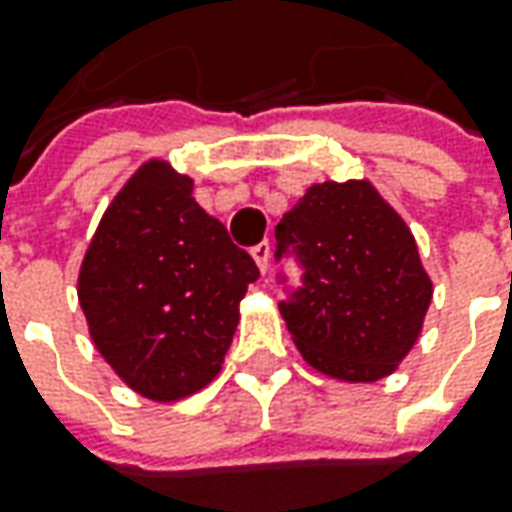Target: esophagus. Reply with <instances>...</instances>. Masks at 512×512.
Returning <instances> with one entry per match:
<instances>
[{
    "instance_id": "1",
    "label": "esophagus",
    "mask_w": 512,
    "mask_h": 512,
    "mask_svg": "<svg viewBox=\"0 0 512 512\" xmlns=\"http://www.w3.org/2000/svg\"><path fill=\"white\" fill-rule=\"evenodd\" d=\"M269 255H272V246H269V240L257 243L255 249H252V257H255V263L260 272H266V269H269Z\"/></svg>"
}]
</instances>
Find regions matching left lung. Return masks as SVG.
<instances>
[{
    "instance_id": "8db88e82",
    "label": "left lung",
    "mask_w": 512,
    "mask_h": 512,
    "mask_svg": "<svg viewBox=\"0 0 512 512\" xmlns=\"http://www.w3.org/2000/svg\"><path fill=\"white\" fill-rule=\"evenodd\" d=\"M277 252L297 257L303 286L280 314L303 360L343 382H377L408 357L431 306L411 229L371 181L306 189L274 226Z\"/></svg>"
}]
</instances>
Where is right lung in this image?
Masks as SVG:
<instances>
[{
    "instance_id": "obj_1",
    "label": "right lung",
    "mask_w": 512,
    "mask_h": 512,
    "mask_svg": "<svg viewBox=\"0 0 512 512\" xmlns=\"http://www.w3.org/2000/svg\"><path fill=\"white\" fill-rule=\"evenodd\" d=\"M255 260L192 198V178L147 161L107 206L79 272L98 354L135 394L184 399L218 377Z\"/></svg>"
}]
</instances>
